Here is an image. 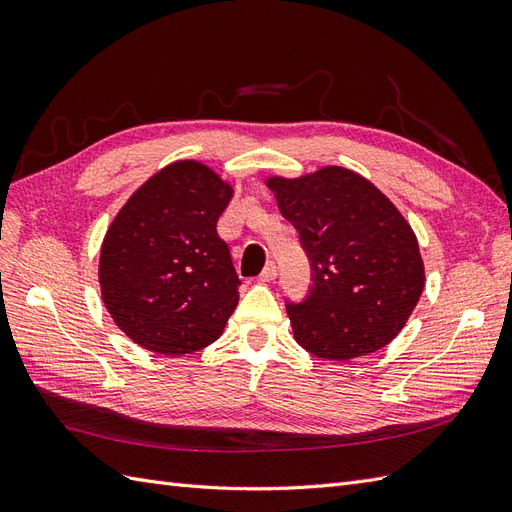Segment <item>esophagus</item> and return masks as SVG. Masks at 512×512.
<instances>
[{"mask_svg":"<svg viewBox=\"0 0 512 512\" xmlns=\"http://www.w3.org/2000/svg\"><path fill=\"white\" fill-rule=\"evenodd\" d=\"M275 277H277V265H275V262H267V267L262 269V273L258 275V282H262V284L273 282Z\"/></svg>","mask_w":512,"mask_h":512,"instance_id":"obj_1","label":"esophagus"}]
</instances>
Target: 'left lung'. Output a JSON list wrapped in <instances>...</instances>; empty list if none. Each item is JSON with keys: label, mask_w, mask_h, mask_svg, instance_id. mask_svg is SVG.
Here are the masks:
<instances>
[{"label": "left lung", "mask_w": 512, "mask_h": 512, "mask_svg": "<svg viewBox=\"0 0 512 512\" xmlns=\"http://www.w3.org/2000/svg\"><path fill=\"white\" fill-rule=\"evenodd\" d=\"M297 228L312 280L286 301L294 339L320 359L376 352L404 329L425 286L408 222L376 185L329 166L303 179H269Z\"/></svg>", "instance_id": "1"}]
</instances>
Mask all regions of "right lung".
I'll return each instance as SVG.
<instances>
[{
    "mask_svg": "<svg viewBox=\"0 0 512 512\" xmlns=\"http://www.w3.org/2000/svg\"><path fill=\"white\" fill-rule=\"evenodd\" d=\"M230 185L198 162H175L138 188L108 228L102 299L117 327L158 354L215 342L241 286L218 220Z\"/></svg>",
    "mask_w": 512,
    "mask_h": 512,
    "instance_id": "add662e5",
    "label": "right lung"
}]
</instances>
